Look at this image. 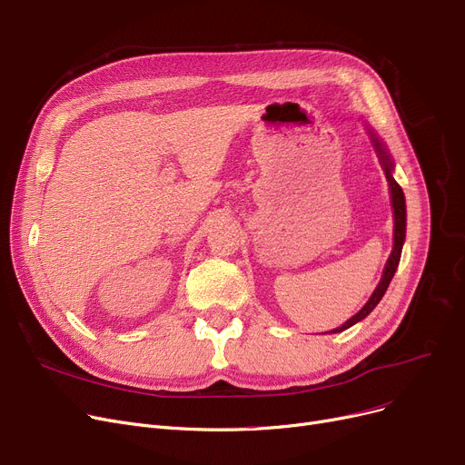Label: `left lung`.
<instances>
[{
	"instance_id": "left-lung-1",
	"label": "left lung",
	"mask_w": 465,
	"mask_h": 465,
	"mask_svg": "<svg viewBox=\"0 0 465 465\" xmlns=\"http://www.w3.org/2000/svg\"><path fill=\"white\" fill-rule=\"evenodd\" d=\"M370 132V135H371V143H373V146H375V151H377V156H379V160H381V163H382V167H384V175H386V181H388V186H390V195H392V209H394V249H392V252H390V258H388V262H386V265H384V272H382V277H381V282L377 284V288L373 290V294H371V298L368 300V303H365L354 316L352 319H349L343 326H339V328H335V330H331V333H337V331H345L347 328H351V326H354L356 322H360V321H363L365 316H368L375 307H377V303L382 300V296H384V292H386V288H388V284H390V281H392V277H394V273H396V270H398V263H400V258H401V249H403V241H405V224H407V214H405V195H403V190H401V186L396 183V179H394V175H392V171H394V163H392V158H390V154H388V151H386V146H384V143L373 134V130H368Z\"/></svg>"
}]
</instances>
